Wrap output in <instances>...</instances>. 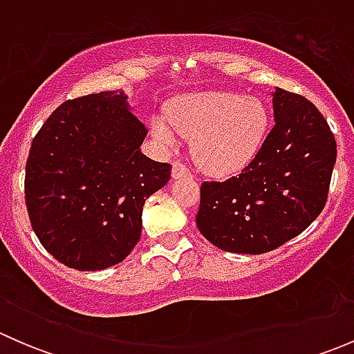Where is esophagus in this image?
<instances>
[{"mask_svg":"<svg viewBox=\"0 0 354 354\" xmlns=\"http://www.w3.org/2000/svg\"><path fill=\"white\" fill-rule=\"evenodd\" d=\"M171 174H173L174 180H176V178H192V171L188 169V167L185 166L181 160H174L173 171H171Z\"/></svg>","mask_w":354,"mask_h":354,"instance_id":"obj_1","label":"esophagus"}]
</instances>
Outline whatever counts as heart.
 I'll return each instance as SVG.
<instances>
[{"label":"heart","mask_w":354,"mask_h":354,"mask_svg":"<svg viewBox=\"0 0 354 354\" xmlns=\"http://www.w3.org/2000/svg\"><path fill=\"white\" fill-rule=\"evenodd\" d=\"M269 127V113L260 99L227 91L185 95L173 102L169 120L156 116L152 133L167 145L178 133L194 138V157L210 174H233L255 157Z\"/></svg>","instance_id":"b5f03b06"}]
</instances>
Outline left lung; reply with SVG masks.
<instances>
[{
    "label": "left lung",
    "instance_id": "1",
    "mask_svg": "<svg viewBox=\"0 0 354 354\" xmlns=\"http://www.w3.org/2000/svg\"><path fill=\"white\" fill-rule=\"evenodd\" d=\"M276 124L252 162L203 181L197 227L217 248L260 255L298 236L326 207L337 156L326 118L303 95L276 88Z\"/></svg>",
    "mask_w": 354,
    "mask_h": 354
}]
</instances>
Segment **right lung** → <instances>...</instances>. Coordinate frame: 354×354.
<instances>
[{
    "label": "right lung",
    "instance_id": "1",
    "mask_svg": "<svg viewBox=\"0 0 354 354\" xmlns=\"http://www.w3.org/2000/svg\"><path fill=\"white\" fill-rule=\"evenodd\" d=\"M145 124L123 92L70 99L34 137L25 164L32 230L58 262L102 270L123 262L142 233L145 200L171 164L140 152Z\"/></svg>",
    "mask_w": 354,
    "mask_h": 354
}]
</instances>
